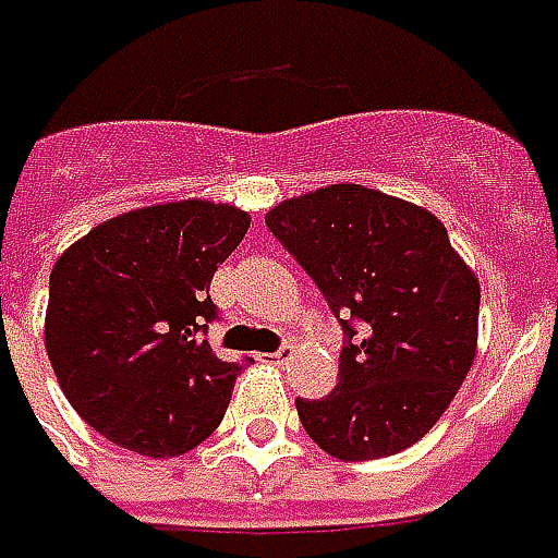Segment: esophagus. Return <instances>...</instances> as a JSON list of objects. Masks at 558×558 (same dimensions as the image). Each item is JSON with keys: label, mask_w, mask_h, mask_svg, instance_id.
I'll list each match as a JSON object with an SVG mask.
<instances>
[{"label": "esophagus", "mask_w": 558, "mask_h": 558, "mask_svg": "<svg viewBox=\"0 0 558 558\" xmlns=\"http://www.w3.org/2000/svg\"><path fill=\"white\" fill-rule=\"evenodd\" d=\"M266 360H268V362H275V365H283V362H290V360H292V347H290V344L278 347L275 353H268Z\"/></svg>", "instance_id": "obj_1"}]
</instances>
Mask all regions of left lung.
Returning a JSON list of instances; mask_svg holds the SVG:
<instances>
[{"label": "left lung", "mask_w": 558, "mask_h": 558, "mask_svg": "<svg viewBox=\"0 0 558 558\" xmlns=\"http://www.w3.org/2000/svg\"><path fill=\"white\" fill-rule=\"evenodd\" d=\"M266 226L344 329L338 387L295 399L307 435L344 462L420 441L477 350L481 283L441 220L380 190L332 184L275 205Z\"/></svg>", "instance_id": "1"}]
</instances>
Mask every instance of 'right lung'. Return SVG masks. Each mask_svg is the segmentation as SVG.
<instances>
[{
	"mask_svg": "<svg viewBox=\"0 0 558 558\" xmlns=\"http://www.w3.org/2000/svg\"><path fill=\"white\" fill-rule=\"evenodd\" d=\"M251 214L184 198L111 217L50 271L45 347L62 392L108 441L166 459L220 426L244 362L205 341L217 266Z\"/></svg>",
	"mask_w": 558,
	"mask_h": 558,
	"instance_id": "1",
	"label": "right lung"
}]
</instances>
